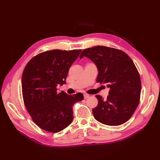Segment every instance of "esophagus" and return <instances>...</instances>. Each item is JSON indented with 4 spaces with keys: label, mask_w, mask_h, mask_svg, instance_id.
I'll return each mask as SVG.
<instances>
[{
    "label": "esophagus",
    "mask_w": 160,
    "mask_h": 160,
    "mask_svg": "<svg viewBox=\"0 0 160 160\" xmlns=\"http://www.w3.org/2000/svg\"><path fill=\"white\" fill-rule=\"evenodd\" d=\"M83 96H84V99H88L89 98V94H87V93H85V94H83Z\"/></svg>",
    "instance_id": "1"
}]
</instances>
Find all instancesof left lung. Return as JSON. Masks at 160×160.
<instances>
[{
    "instance_id": "8db88e82",
    "label": "left lung",
    "mask_w": 160,
    "mask_h": 160,
    "mask_svg": "<svg viewBox=\"0 0 160 160\" xmlns=\"http://www.w3.org/2000/svg\"><path fill=\"white\" fill-rule=\"evenodd\" d=\"M89 58L98 69L97 82L107 85V99L97 95L98 105L93 109L95 119L111 125L128 121L136 109L141 93V79L133 61L125 52L104 46L84 49L79 56Z\"/></svg>"
}]
</instances>
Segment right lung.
<instances>
[{
	"instance_id": "add662e5",
	"label": "right lung",
	"mask_w": 160,
	"mask_h": 160,
	"mask_svg": "<svg viewBox=\"0 0 160 160\" xmlns=\"http://www.w3.org/2000/svg\"><path fill=\"white\" fill-rule=\"evenodd\" d=\"M81 50L55 49L43 52L28 61L22 75L24 103L38 127L51 133L65 129L73 119L72 105L83 99L81 93H58L65 84L71 65Z\"/></svg>"
}]
</instances>
